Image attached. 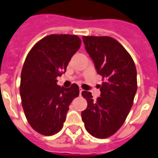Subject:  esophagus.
I'll use <instances>...</instances> for the list:
<instances>
[{
	"label": "esophagus",
	"mask_w": 158,
	"mask_h": 158,
	"mask_svg": "<svg viewBox=\"0 0 158 158\" xmlns=\"http://www.w3.org/2000/svg\"><path fill=\"white\" fill-rule=\"evenodd\" d=\"M82 91H83V89H82L81 87H79V94H80V95H81V94H82Z\"/></svg>",
	"instance_id": "esophagus-1"
}]
</instances>
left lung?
I'll use <instances>...</instances> for the list:
<instances>
[{
    "label": "left lung",
    "instance_id": "left-lung-1",
    "mask_svg": "<svg viewBox=\"0 0 158 158\" xmlns=\"http://www.w3.org/2000/svg\"><path fill=\"white\" fill-rule=\"evenodd\" d=\"M82 40L104 82L96 101L90 92L82 91L87 107L81 115L87 132L104 139L115 133L129 114L137 90L136 69L130 54L116 40L84 36Z\"/></svg>",
    "mask_w": 158,
    "mask_h": 158
}]
</instances>
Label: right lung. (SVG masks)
<instances>
[{
	"label": "right lung",
	"mask_w": 158,
	"mask_h": 158,
	"mask_svg": "<svg viewBox=\"0 0 158 158\" xmlns=\"http://www.w3.org/2000/svg\"><path fill=\"white\" fill-rule=\"evenodd\" d=\"M81 46L76 35L51 34L38 41L28 54L21 73L20 96L31 127L44 135L62 129L69 105L79 94L77 84L69 88L57 84Z\"/></svg>",
	"instance_id": "right-lung-1"
}]
</instances>
